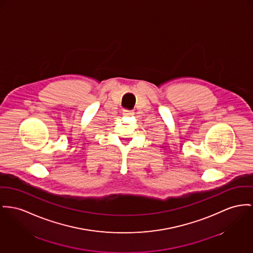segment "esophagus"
Segmentation results:
<instances>
[{
	"label": "esophagus",
	"instance_id": "esophagus-1",
	"mask_svg": "<svg viewBox=\"0 0 253 253\" xmlns=\"http://www.w3.org/2000/svg\"><path fill=\"white\" fill-rule=\"evenodd\" d=\"M133 113L134 112L132 110H128V109H125L124 112H123V114L126 115V116H131V115H133Z\"/></svg>",
	"mask_w": 253,
	"mask_h": 253
}]
</instances>
